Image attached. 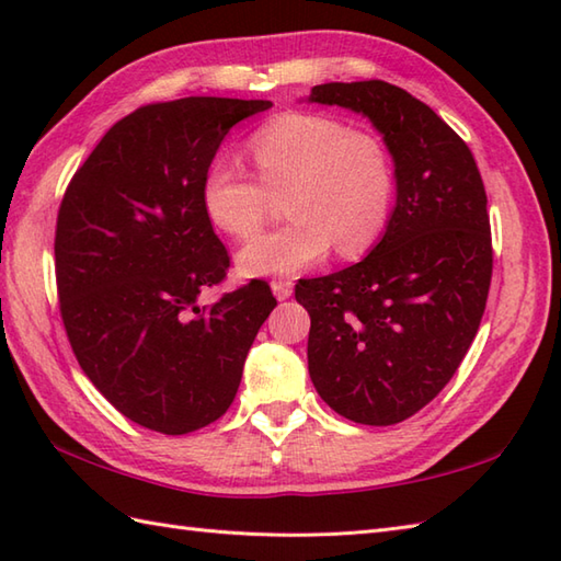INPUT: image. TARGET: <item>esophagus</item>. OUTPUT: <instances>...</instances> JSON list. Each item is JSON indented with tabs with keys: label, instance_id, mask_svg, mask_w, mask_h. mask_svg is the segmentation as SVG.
I'll use <instances>...</instances> for the list:
<instances>
[{
	"label": "esophagus",
	"instance_id": "34e87169",
	"mask_svg": "<svg viewBox=\"0 0 561 561\" xmlns=\"http://www.w3.org/2000/svg\"><path fill=\"white\" fill-rule=\"evenodd\" d=\"M272 294L277 296L279 301H287L291 296V282H284V279H274L272 282Z\"/></svg>",
	"mask_w": 561,
	"mask_h": 561
}]
</instances>
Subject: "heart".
Wrapping results in <instances>:
<instances>
[{
    "mask_svg": "<svg viewBox=\"0 0 561 561\" xmlns=\"http://www.w3.org/2000/svg\"><path fill=\"white\" fill-rule=\"evenodd\" d=\"M257 178L229 157L202 175V209L238 241L267 219L270 195H284V229L241 248L238 267L253 277H289L325 260L364 253L383 233L396 199V171L383 141L320 113H287L248 139Z\"/></svg>",
    "mask_w": 561,
    "mask_h": 561,
    "instance_id": "1",
    "label": "heart"
}]
</instances>
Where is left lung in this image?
I'll return each mask as SVG.
<instances>
[{"mask_svg": "<svg viewBox=\"0 0 561 561\" xmlns=\"http://www.w3.org/2000/svg\"><path fill=\"white\" fill-rule=\"evenodd\" d=\"M308 101L366 115L396 163L398 199L378 245L296 284L318 396L356 424L390 426L444 390L478 335L492 282L484 183L468 145L400 87L332 81Z\"/></svg>", "mask_w": 561, "mask_h": 561, "instance_id": "1", "label": "left lung"}]
</instances>
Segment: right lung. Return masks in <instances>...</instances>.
Here are the masks:
<instances>
[{
  "label": "right lung",
  "mask_w": 561,
  "mask_h": 561,
  "mask_svg": "<svg viewBox=\"0 0 561 561\" xmlns=\"http://www.w3.org/2000/svg\"><path fill=\"white\" fill-rule=\"evenodd\" d=\"M270 101L141 105L103 135L57 211L59 313L81 371L127 420L161 434L217 422L272 308L250 279L211 306L231 257L202 209V175L229 129Z\"/></svg>",
  "instance_id": "right-lung-1"
}]
</instances>
